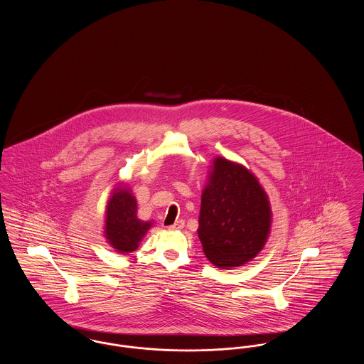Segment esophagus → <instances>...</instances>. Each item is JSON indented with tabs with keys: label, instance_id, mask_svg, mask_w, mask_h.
<instances>
[{
	"label": "esophagus",
	"instance_id": "obj_1",
	"mask_svg": "<svg viewBox=\"0 0 364 364\" xmlns=\"http://www.w3.org/2000/svg\"><path fill=\"white\" fill-rule=\"evenodd\" d=\"M183 228H184V221L183 220H178V221L174 223L173 225L169 226V229H172V230H180Z\"/></svg>",
	"mask_w": 364,
	"mask_h": 364
}]
</instances>
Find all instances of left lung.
I'll return each mask as SVG.
<instances>
[{"mask_svg":"<svg viewBox=\"0 0 364 364\" xmlns=\"http://www.w3.org/2000/svg\"><path fill=\"white\" fill-rule=\"evenodd\" d=\"M273 213L259 180L244 165L215 156L202 191L198 236L214 266L254 259L269 239Z\"/></svg>","mask_w":364,"mask_h":364,"instance_id":"1","label":"left lung"}]
</instances>
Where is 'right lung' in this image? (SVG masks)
<instances>
[{"label":"right lung","instance_id":"add662e5","mask_svg":"<svg viewBox=\"0 0 364 364\" xmlns=\"http://www.w3.org/2000/svg\"><path fill=\"white\" fill-rule=\"evenodd\" d=\"M138 202L127 184L119 183L110 192L105 210L104 236L119 254H129L139 247L154 221L139 220Z\"/></svg>","mask_w":364,"mask_h":364}]
</instances>
